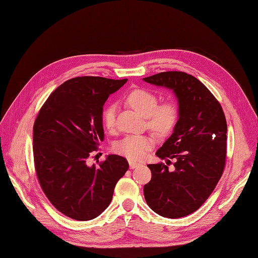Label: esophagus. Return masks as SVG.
Returning a JSON list of instances; mask_svg holds the SVG:
<instances>
[{"instance_id":"obj_1","label":"esophagus","mask_w":258,"mask_h":258,"mask_svg":"<svg viewBox=\"0 0 258 258\" xmlns=\"http://www.w3.org/2000/svg\"><path fill=\"white\" fill-rule=\"evenodd\" d=\"M129 166H130V169H135V168H137V167H140L141 165H140V163L134 162V161H130V162H129Z\"/></svg>"}]
</instances>
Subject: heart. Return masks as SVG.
I'll use <instances>...</instances> for the list:
<instances>
[{
  "instance_id": "heart-1",
  "label": "heart",
  "mask_w": 258,
  "mask_h": 258,
  "mask_svg": "<svg viewBox=\"0 0 258 258\" xmlns=\"http://www.w3.org/2000/svg\"><path fill=\"white\" fill-rule=\"evenodd\" d=\"M127 103L145 117L146 126L159 137L169 136L179 118V110L172 100L158 103V97L153 91L143 88L131 90L126 98ZM102 123L107 130L116 127V106L108 105L102 113ZM154 146L151 136H128L115 145V152L131 161L142 160L146 153Z\"/></svg>"
}]
</instances>
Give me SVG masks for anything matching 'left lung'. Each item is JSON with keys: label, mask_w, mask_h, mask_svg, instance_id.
Here are the masks:
<instances>
[{"label": "left lung", "mask_w": 258, "mask_h": 258, "mask_svg": "<svg viewBox=\"0 0 258 258\" xmlns=\"http://www.w3.org/2000/svg\"><path fill=\"white\" fill-rule=\"evenodd\" d=\"M143 80L172 89L179 110L173 134L156 153L161 159H175V169L171 172L163 163L148 165L152 178L144 185V197L157 214L183 217L205 204L224 172L227 154L225 114L212 92L190 74L168 71ZM170 162L167 160V165Z\"/></svg>", "instance_id": "1"}]
</instances>
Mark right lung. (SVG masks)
<instances>
[{
    "instance_id": "right-lung-1",
    "label": "right lung",
    "mask_w": 258,
    "mask_h": 258,
    "mask_svg": "<svg viewBox=\"0 0 258 258\" xmlns=\"http://www.w3.org/2000/svg\"><path fill=\"white\" fill-rule=\"evenodd\" d=\"M127 81L74 77L50 93L36 116L33 156L38 183L50 204L73 220L89 221L102 213L129 168L118 155H108L98 166L87 165L104 139L105 101Z\"/></svg>"
}]
</instances>
